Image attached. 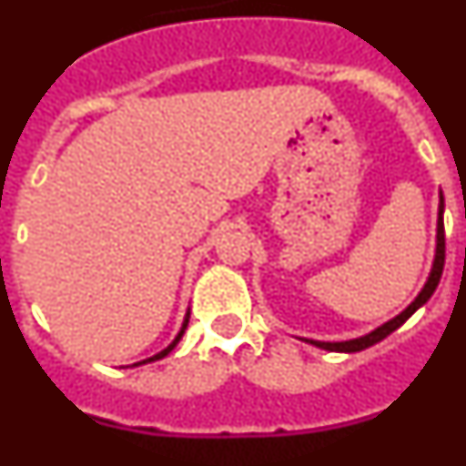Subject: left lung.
<instances>
[{"label":"left lung","instance_id":"8db88e82","mask_svg":"<svg viewBox=\"0 0 466 466\" xmlns=\"http://www.w3.org/2000/svg\"><path fill=\"white\" fill-rule=\"evenodd\" d=\"M443 263H446V233H443V193H439V221H436V254H434V263H431V273L427 278L425 287L420 289V294L415 296L413 303H410L406 310L399 312L397 317H392L390 322L380 324L378 329H373L371 333H366V336H360V339L352 340H339V343H327V340H310L306 339V343L315 345V348L329 350V352H361V350L371 348V345L380 343L382 339H387L390 333L397 331L410 315H413L418 308H422L427 300L431 299V294L436 291L439 282H441V273H443Z\"/></svg>","mask_w":466,"mask_h":466}]
</instances>
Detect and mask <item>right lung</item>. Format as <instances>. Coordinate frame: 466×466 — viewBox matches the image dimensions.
Segmentation results:
<instances>
[{
    "instance_id": "add662e5",
    "label": "right lung",
    "mask_w": 466,
    "mask_h": 466,
    "mask_svg": "<svg viewBox=\"0 0 466 466\" xmlns=\"http://www.w3.org/2000/svg\"><path fill=\"white\" fill-rule=\"evenodd\" d=\"M188 317H191V310H187V315H184V322H182V329H179V333H177L175 336V340H172L170 345H167L166 350H160L158 355H154V357H149V360H142V361H137V364H133V366H142V364H149V361H158V360H163V357H167L172 352V350L177 348V343H179V340H182V336H184V331H187V327H188Z\"/></svg>"
}]
</instances>
